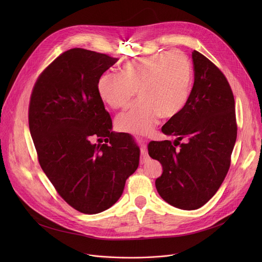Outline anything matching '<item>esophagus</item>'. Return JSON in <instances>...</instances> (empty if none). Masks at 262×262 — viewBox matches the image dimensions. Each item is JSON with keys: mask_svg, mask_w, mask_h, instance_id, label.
Here are the masks:
<instances>
[{"mask_svg": "<svg viewBox=\"0 0 262 262\" xmlns=\"http://www.w3.org/2000/svg\"><path fill=\"white\" fill-rule=\"evenodd\" d=\"M137 140H139V142H141V163H146L149 159L148 155H147V150H146V146L143 142L142 138H137Z\"/></svg>", "mask_w": 262, "mask_h": 262, "instance_id": "34e87169", "label": "esophagus"}]
</instances>
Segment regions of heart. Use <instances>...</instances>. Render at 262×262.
<instances>
[{"instance_id":"obj_1","label":"heart","mask_w":262,"mask_h":262,"mask_svg":"<svg viewBox=\"0 0 262 262\" xmlns=\"http://www.w3.org/2000/svg\"><path fill=\"white\" fill-rule=\"evenodd\" d=\"M118 73H104L97 83L101 100L112 108L126 106L136 91L141 100L116 119L118 129L138 135L150 132L160 116L171 118L184 107L192 89V67L180 52L128 59Z\"/></svg>"}]
</instances>
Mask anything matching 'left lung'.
<instances>
[{"label": "left lung", "instance_id": "8db88e82", "mask_svg": "<svg viewBox=\"0 0 262 262\" xmlns=\"http://www.w3.org/2000/svg\"><path fill=\"white\" fill-rule=\"evenodd\" d=\"M194 85L184 107L162 127L174 142L151 141L148 154L163 166L156 188L170 205L193 210L216 193L230 167L237 125L232 90L205 56L192 53ZM186 142L181 143L180 141Z\"/></svg>", "mask_w": 262, "mask_h": 262}]
</instances>
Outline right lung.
Returning a JSON list of instances; mask_svg holds the SVG:
<instances>
[{
	"instance_id": "right-lung-1",
	"label": "right lung",
	"mask_w": 262,
	"mask_h": 262,
	"mask_svg": "<svg viewBox=\"0 0 262 262\" xmlns=\"http://www.w3.org/2000/svg\"><path fill=\"white\" fill-rule=\"evenodd\" d=\"M117 61L71 49L42 71L31 94L29 127L39 164L58 194L86 214L114 205L139 166V146L128 134L112 132L97 92L102 73ZM92 137L108 144H93Z\"/></svg>"
}]
</instances>
